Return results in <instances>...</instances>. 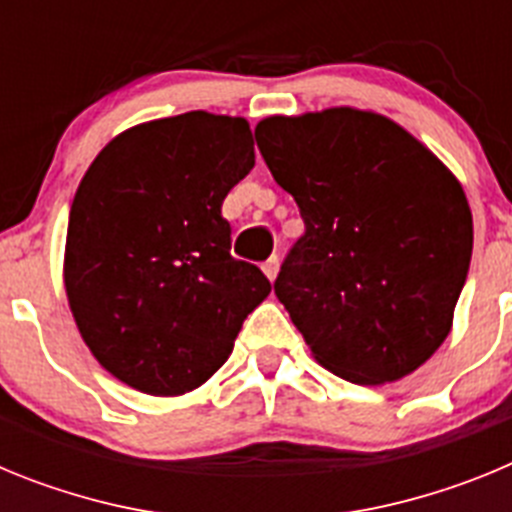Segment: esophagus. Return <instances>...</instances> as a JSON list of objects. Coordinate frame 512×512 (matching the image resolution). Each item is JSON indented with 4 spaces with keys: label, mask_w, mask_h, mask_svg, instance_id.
<instances>
[{
    "label": "esophagus",
    "mask_w": 512,
    "mask_h": 512,
    "mask_svg": "<svg viewBox=\"0 0 512 512\" xmlns=\"http://www.w3.org/2000/svg\"><path fill=\"white\" fill-rule=\"evenodd\" d=\"M264 274L271 279V282L277 279V274H279V256H277V253H274L271 259L264 261Z\"/></svg>",
    "instance_id": "obj_1"
}]
</instances>
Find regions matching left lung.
Returning a JSON list of instances; mask_svg holds the SVG:
<instances>
[{"label": "left lung", "instance_id": "8db88e82", "mask_svg": "<svg viewBox=\"0 0 512 512\" xmlns=\"http://www.w3.org/2000/svg\"><path fill=\"white\" fill-rule=\"evenodd\" d=\"M256 146L305 233L274 282L312 354L354 384L395 382L446 341L472 259L464 189L374 112L266 117Z\"/></svg>", "mask_w": 512, "mask_h": 512}]
</instances>
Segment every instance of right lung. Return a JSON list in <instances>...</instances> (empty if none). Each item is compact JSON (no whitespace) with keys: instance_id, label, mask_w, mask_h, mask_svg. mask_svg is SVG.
Listing matches in <instances>:
<instances>
[{"instance_id":"add662e5","label":"right lung","mask_w":512,"mask_h":512,"mask_svg":"<svg viewBox=\"0 0 512 512\" xmlns=\"http://www.w3.org/2000/svg\"><path fill=\"white\" fill-rule=\"evenodd\" d=\"M243 117L184 112L110 140L76 189L66 295L99 364L148 395H184L228 361L266 300L233 259L223 200L253 169Z\"/></svg>"}]
</instances>
